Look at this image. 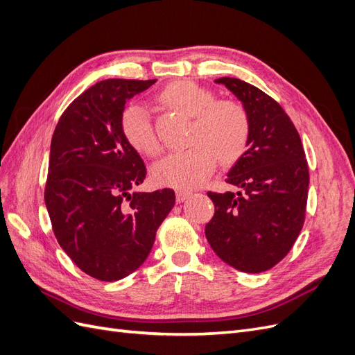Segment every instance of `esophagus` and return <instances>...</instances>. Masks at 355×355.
I'll return each instance as SVG.
<instances>
[{
  "label": "esophagus",
  "instance_id": "1",
  "mask_svg": "<svg viewBox=\"0 0 355 355\" xmlns=\"http://www.w3.org/2000/svg\"><path fill=\"white\" fill-rule=\"evenodd\" d=\"M191 196H192V192L188 191V189H178L176 191V200H178V202H184Z\"/></svg>",
  "mask_w": 355,
  "mask_h": 355
}]
</instances>
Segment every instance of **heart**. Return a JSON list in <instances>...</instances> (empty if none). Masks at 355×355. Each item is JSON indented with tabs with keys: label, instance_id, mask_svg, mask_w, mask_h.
I'll return each mask as SVG.
<instances>
[{
	"label": "heart",
	"instance_id": "1",
	"mask_svg": "<svg viewBox=\"0 0 355 355\" xmlns=\"http://www.w3.org/2000/svg\"><path fill=\"white\" fill-rule=\"evenodd\" d=\"M158 101L167 108L192 118L189 127L191 146L184 153H173L153 167L155 184L189 189L201 185L220 163L237 161L250 139V118L235 101H214L210 90L192 81H176L159 92ZM121 130L135 151L155 157L161 145L154 130L153 118L142 105H128L121 115Z\"/></svg>",
	"mask_w": 355,
	"mask_h": 355
}]
</instances>
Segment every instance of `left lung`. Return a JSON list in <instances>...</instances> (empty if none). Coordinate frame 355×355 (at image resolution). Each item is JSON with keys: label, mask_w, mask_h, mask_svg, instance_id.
<instances>
[{"label": "left lung", "mask_w": 355, "mask_h": 355, "mask_svg": "<svg viewBox=\"0 0 355 355\" xmlns=\"http://www.w3.org/2000/svg\"><path fill=\"white\" fill-rule=\"evenodd\" d=\"M243 103L250 118L247 151L230 170L237 192H207L214 214L206 239L235 270H271L292 249L304 227L309 171L292 120L278 102L239 78L214 80Z\"/></svg>", "instance_id": "left-lung-1"}]
</instances>
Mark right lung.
Here are the masks:
<instances>
[{"mask_svg":"<svg viewBox=\"0 0 355 355\" xmlns=\"http://www.w3.org/2000/svg\"><path fill=\"white\" fill-rule=\"evenodd\" d=\"M157 80H103L59 118L50 145L44 201L58 243L83 272L116 282L151 252L175 206L173 189L130 192L146 167L121 130L124 105Z\"/></svg>","mask_w":355,"mask_h":355,"instance_id":"obj_1","label":"right lung"}]
</instances>
